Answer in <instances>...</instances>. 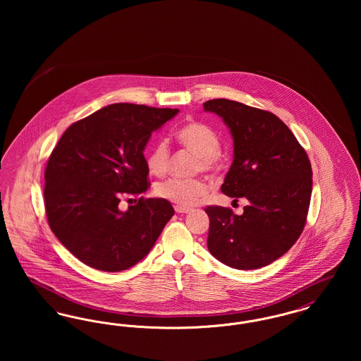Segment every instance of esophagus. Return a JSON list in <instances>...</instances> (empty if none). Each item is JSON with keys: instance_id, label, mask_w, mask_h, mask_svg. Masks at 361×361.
<instances>
[{"instance_id": "obj_1", "label": "esophagus", "mask_w": 361, "mask_h": 361, "mask_svg": "<svg viewBox=\"0 0 361 361\" xmlns=\"http://www.w3.org/2000/svg\"><path fill=\"white\" fill-rule=\"evenodd\" d=\"M174 209H176L177 214H188V212H190V208H187V207L176 206Z\"/></svg>"}]
</instances>
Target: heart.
<instances>
[{"label":"heart","instance_id":"1","mask_svg":"<svg viewBox=\"0 0 361 361\" xmlns=\"http://www.w3.org/2000/svg\"><path fill=\"white\" fill-rule=\"evenodd\" d=\"M180 143L195 154L199 155L197 171L214 172L219 166L221 137L204 123L193 121L185 124L177 133ZM149 171L155 176H162L171 166V147L166 140H158L146 157ZM209 190L208 183L202 178L171 177L155 187V193L161 199L181 207L195 206Z\"/></svg>","mask_w":361,"mask_h":361}]
</instances>
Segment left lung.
I'll use <instances>...</instances> for the list:
<instances>
[{"mask_svg":"<svg viewBox=\"0 0 361 361\" xmlns=\"http://www.w3.org/2000/svg\"><path fill=\"white\" fill-rule=\"evenodd\" d=\"M203 106L224 119L234 139V159L221 189L234 200H249L242 215L207 207V246L231 268L257 269L287 253L305 228L312 189L309 157L272 112L227 99Z\"/></svg>","mask_w":361,"mask_h":361,"instance_id":"8db88e82","label":"left lung"}]
</instances>
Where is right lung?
Wrapping results in <instances>:
<instances>
[{
    "label": "right lung",
    "instance_id": "obj_1",
    "mask_svg": "<svg viewBox=\"0 0 361 361\" xmlns=\"http://www.w3.org/2000/svg\"><path fill=\"white\" fill-rule=\"evenodd\" d=\"M178 109L111 104L75 121L54 147L44 172L50 228L86 265L121 272L145 257L174 215L165 199H121L150 188L145 146ZM131 200V199H128Z\"/></svg>",
    "mask_w": 361,
    "mask_h": 361
}]
</instances>
